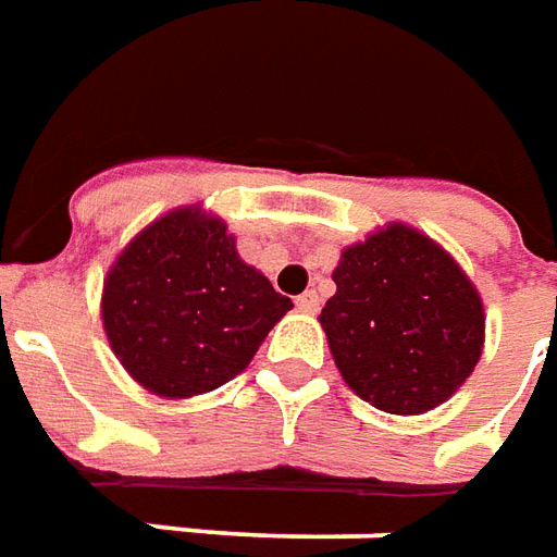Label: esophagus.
<instances>
[{
    "mask_svg": "<svg viewBox=\"0 0 557 557\" xmlns=\"http://www.w3.org/2000/svg\"><path fill=\"white\" fill-rule=\"evenodd\" d=\"M297 309L306 311V314H314V311L321 309V297L314 290H306L302 297H297Z\"/></svg>",
    "mask_w": 557,
    "mask_h": 557,
    "instance_id": "esophagus-1",
    "label": "esophagus"
}]
</instances>
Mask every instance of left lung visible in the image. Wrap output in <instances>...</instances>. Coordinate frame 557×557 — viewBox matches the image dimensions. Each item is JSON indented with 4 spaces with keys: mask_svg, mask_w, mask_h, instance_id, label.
Segmentation results:
<instances>
[{
    "mask_svg": "<svg viewBox=\"0 0 557 557\" xmlns=\"http://www.w3.org/2000/svg\"><path fill=\"white\" fill-rule=\"evenodd\" d=\"M321 311L345 384L377 411L444 405L483 357L486 314L468 272L411 224L389 222L342 251Z\"/></svg>",
    "mask_w": 557,
    "mask_h": 557,
    "instance_id": "8db88e82",
    "label": "left lung"
}]
</instances>
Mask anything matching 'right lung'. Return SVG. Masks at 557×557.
Wrapping results in <instances>:
<instances>
[{"mask_svg":"<svg viewBox=\"0 0 557 557\" xmlns=\"http://www.w3.org/2000/svg\"><path fill=\"white\" fill-rule=\"evenodd\" d=\"M290 309L200 203L146 224L110 263L101 290L110 350L161 398L203 396L234 381Z\"/></svg>","mask_w":557,"mask_h":557,"instance_id":"1","label":"right lung"}]
</instances>
